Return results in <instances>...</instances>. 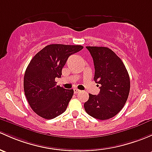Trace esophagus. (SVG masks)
<instances>
[{
  "label": "esophagus",
  "instance_id": "34e87169",
  "mask_svg": "<svg viewBox=\"0 0 152 152\" xmlns=\"http://www.w3.org/2000/svg\"><path fill=\"white\" fill-rule=\"evenodd\" d=\"M73 92H74L75 94H77V93H79V92H80V90H79V89H73Z\"/></svg>",
  "mask_w": 152,
  "mask_h": 152
}]
</instances>
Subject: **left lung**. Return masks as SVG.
Here are the masks:
<instances>
[{
    "instance_id": "1",
    "label": "left lung",
    "mask_w": 152,
    "mask_h": 152,
    "mask_svg": "<svg viewBox=\"0 0 152 152\" xmlns=\"http://www.w3.org/2000/svg\"><path fill=\"white\" fill-rule=\"evenodd\" d=\"M93 59L94 80L99 84L100 93L89 94L84 109L100 120L116 116L125 104L130 88L128 72L120 58L109 48L86 47Z\"/></svg>"
}]
</instances>
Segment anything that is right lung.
Returning <instances> with one entry per match:
<instances>
[{"label": "right lung", "instance_id": "1", "mask_svg": "<svg viewBox=\"0 0 152 152\" xmlns=\"http://www.w3.org/2000/svg\"><path fill=\"white\" fill-rule=\"evenodd\" d=\"M83 49L81 45L50 44L30 60L24 76V91L30 106L41 117L52 119L66 110L73 89L57 85L70 55Z\"/></svg>", "mask_w": 152, "mask_h": 152}]
</instances>
